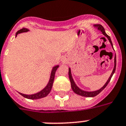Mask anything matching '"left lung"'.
Here are the masks:
<instances>
[{
    "mask_svg": "<svg viewBox=\"0 0 126 126\" xmlns=\"http://www.w3.org/2000/svg\"><path fill=\"white\" fill-rule=\"evenodd\" d=\"M94 26L95 27H96L98 28V30H100V31L102 32V33L105 35V36L108 39V40L110 42V43H111V46L113 47V43H112V41H111V38H110V37L106 33V32H105V30H104V28L101 25V24H94ZM116 54H115V56H114V68H113V72L111 73V76H110V77L109 78V79L107 81V82L106 83V84L104 85V86L102 87L99 90H97L96 91H92V92H89V91H83V90L80 89L76 85V83H74V81L73 79H72V74H71V70H70V68H68V76H69V79H70V83H71V87H72V89L76 94H79L80 96H85V97H94V96H96V95H98L99 93H100L101 92L103 91V90L106 87V86L107 85V84L109 83V82L111 80V78L113 76V74L115 72V70H116Z\"/></svg>",
    "mask_w": 126,
    "mask_h": 126,
    "instance_id": "1",
    "label": "left lung"
}]
</instances>
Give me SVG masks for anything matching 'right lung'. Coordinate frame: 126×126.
<instances>
[{"mask_svg": "<svg viewBox=\"0 0 126 126\" xmlns=\"http://www.w3.org/2000/svg\"><path fill=\"white\" fill-rule=\"evenodd\" d=\"M29 31V30L27 29V28H22V29L19 30V31L17 32L16 33V37L18 35V33H22V32H26ZM59 67V65H57V66H55L54 67H53L52 70V72H51L50 74V79H49V81L48 83L47 86L44 88L40 92L37 93H35V94H22V93H20V95H22V96H24V98L28 99H31V100H36V99H39L42 98H44V97L47 96V95L51 91V89H52V87L53 83H54V77H55V73H56V71L57 70L58 68Z\"/></svg>", "mask_w": 126, "mask_h": 126, "instance_id": "right-lung-1", "label": "right lung"}]
</instances>
